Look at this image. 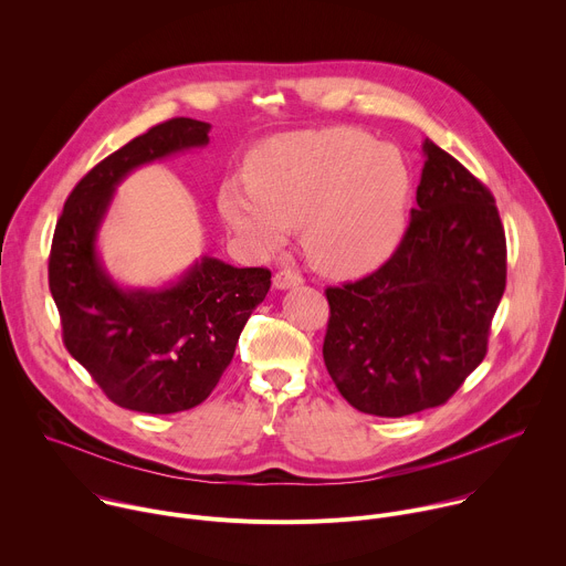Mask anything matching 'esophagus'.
Returning a JSON list of instances; mask_svg holds the SVG:
<instances>
[{"label": "esophagus", "instance_id": "1", "mask_svg": "<svg viewBox=\"0 0 566 566\" xmlns=\"http://www.w3.org/2000/svg\"><path fill=\"white\" fill-rule=\"evenodd\" d=\"M300 284H302V277L293 271H280L273 277V286L280 289V291H286V289H293V286H300Z\"/></svg>", "mask_w": 566, "mask_h": 566}]
</instances>
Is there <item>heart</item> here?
<instances>
[{
    "label": "heart",
    "mask_w": 566,
    "mask_h": 566,
    "mask_svg": "<svg viewBox=\"0 0 566 566\" xmlns=\"http://www.w3.org/2000/svg\"><path fill=\"white\" fill-rule=\"evenodd\" d=\"M247 187L219 197L228 226L260 251L284 244L300 226L308 260L329 275H363L400 244L412 188L391 145L356 127L300 132L262 143L247 164Z\"/></svg>",
    "instance_id": "heart-1"
}]
</instances>
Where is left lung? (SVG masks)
I'll use <instances>...</instances> for the list:
<instances>
[{"label": "left lung", "instance_id": "obj_1", "mask_svg": "<svg viewBox=\"0 0 566 566\" xmlns=\"http://www.w3.org/2000/svg\"><path fill=\"white\" fill-rule=\"evenodd\" d=\"M417 208L371 275L329 286L327 371L349 406L408 417L443 402L489 352L506 289V234L495 197L430 138Z\"/></svg>", "mask_w": 566, "mask_h": 566}]
</instances>
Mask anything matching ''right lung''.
<instances>
[{"instance_id":"right-lung-1","label":"right lung","mask_w":566,"mask_h":566,"mask_svg":"<svg viewBox=\"0 0 566 566\" xmlns=\"http://www.w3.org/2000/svg\"><path fill=\"white\" fill-rule=\"evenodd\" d=\"M208 123L172 118L132 138L77 181L55 223L49 289L64 347L125 410L175 415L197 408L271 289L269 269H234L214 258L166 289H120L96 253L116 186L138 166L208 145Z\"/></svg>"}]
</instances>
